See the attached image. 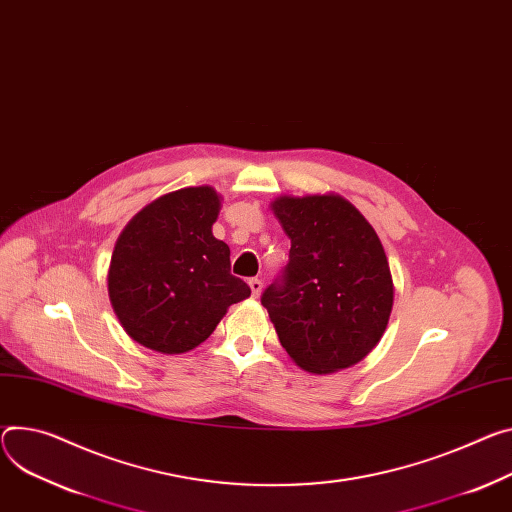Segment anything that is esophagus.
Instances as JSON below:
<instances>
[{"instance_id":"1","label":"esophagus","mask_w":512,"mask_h":512,"mask_svg":"<svg viewBox=\"0 0 512 512\" xmlns=\"http://www.w3.org/2000/svg\"><path fill=\"white\" fill-rule=\"evenodd\" d=\"M249 288H251V294L257 298L261 294V290H263V282L257 280V277H253V280H249Z\"/></svg>"}]
</instances>
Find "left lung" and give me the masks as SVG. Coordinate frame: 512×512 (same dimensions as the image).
Masks as SVG:
<instances>
[{
  "instance_id": "1",
  "label": "left lung",
  "mask_w": 512,
  "mask_h": 512,
  "mask_svg": "<svg viewBox=\"0 0 512 512\" xmlns=\"http://www.w3.org/2000/svg\"><path fill=\"white\" fill-rule=\"evenodd\" d=\"M271 210L292 241L284 275L261 296L282 347L318 376L359 363L394 304L378 232L339 194L280 196Z\"/></svg>"
}]
</instances>
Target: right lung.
Returning <instances> with one entry per match:
<instances>
[{
    "instance_id": "add662e5",
    "label": "right lung",
    "mask_w": 512,
    "mask_h": 512,
    "mask_svg": "<svg viewBox=\"0 0 512 512\" xmlns=\"http://www.w3.org/2000/svg\"><path fill=\"white\" fill-rule=\"evenodd\" d=\"M220 194L210 185L169 192L134 214L116 241L108 296L126 335L177 355L204 343L251 288L230 273V249L212 235Z\"/></svg>"
}]
</instances>
